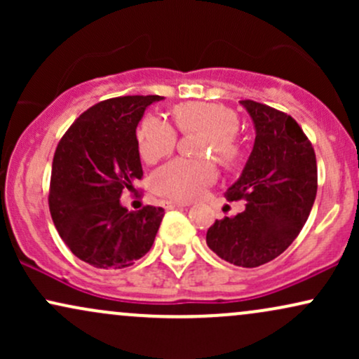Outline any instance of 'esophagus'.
<instances>
[{"label":"esophagus","instance_id":"34e87169","mask_svg":"<svg viewBox=\"0 0 359 359\" xmlns=\"http://www.w3.org/2000/svg\"><path fill=\"white\" fill-rule=\"evenodd\" d=\"M187 203H177V201H163V208L165 209H177V208H187Z\"/></svg>","mask_w":359,"mask_h":359}]
</instances>
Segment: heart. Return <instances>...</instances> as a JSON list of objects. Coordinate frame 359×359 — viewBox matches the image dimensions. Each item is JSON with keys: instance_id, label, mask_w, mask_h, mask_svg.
I'll return each mask as SVG.
<instances>
[{"instance_id": "1", "label": "heart", "mask_w": 359, "mask_h": 359, "mask_svg": "<svg viewBox=\"0 0 359 359\" xmlns=\"http://www.w3.org/2000/svg\"><path fill=\"white\" fill-rule=\"evenodd\" d=\"M174 118L182 131H205L203 151H212L221 162L233 163L238 156L234 133L238 116L233 109L216 102H184L175 106ZM138 151L147 163L158 162L175 148L174 126L160 116H147L137 133ZM217 177V168L209 158H175L154 174V189L160 196L175 201L199 197Z\"/></svg>"}]
</instances>
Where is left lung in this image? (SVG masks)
I'll use <instances>...</instances> for the list:
<instances>
[{
    "mask_svg": "<svg viewBox=\"0 0 359 359\" xmlns=\"http://www.w3.org/2000/svg\"><path fill=\"white\" fill-rule=\"evenodd\" d=\"M255 128L253 150L228 201L245 211L216 219L205 243L217 257L255 269L282 255L306 224L316 201V154L294 118L266 104L240 101Z\"/></svg>",
    "mask_w": 359,
    "mask_h": 359,
    "instance_id": "8db88e82",
    "label": "left lung"
}]
</instances>
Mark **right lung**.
I'll return each instance as SVG.
<instances>
[{
    "label": "right lung",
    "instance_id": "add662e5",
    "mask_svg": "<svg viewBox=\"0 0 359 359\" xmlns=\"http://www.w3.org/2000/svg\"><path fill=\"white\" fill-rule=\"evenodd\" d=\"M162 96H125L82 113L57 145L48 208L65 245L82 262L104 270L131 266L150 251L162 208L128 211L123 192L142 179L137 128Z\"/></svg>",
    "mask_w": 359,
    "mask_h": 359
}]
</instances>
